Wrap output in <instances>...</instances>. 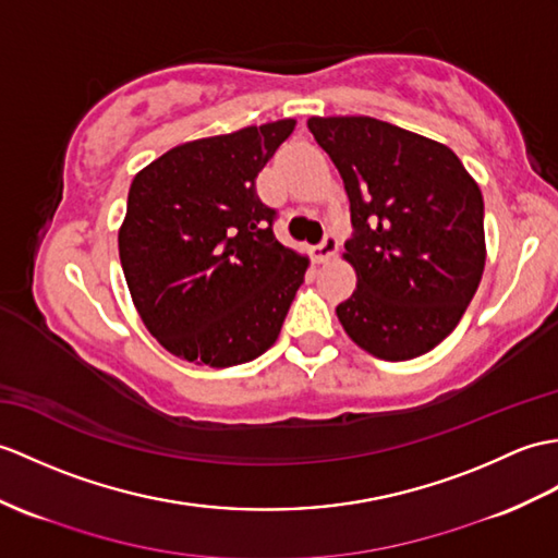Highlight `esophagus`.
<instances>
[{
  "label": "esophagus",
  "mask_w": 558,
  "mask_h": 558,
  "mask_svg": "<svg viewBox=\"0 0 558 558\" xmlns=\"http://www.w3.org/2000/svg\"><path fill=\"white\" fill-rule=\"evenodd\" d=\"M338 250H340L338 235H335V232H326V238H323L314 247V258L318 264H323V262H328V258L338 254Z\"/></svg>",
  "instance_id": "obj_1"
}]
</instances>
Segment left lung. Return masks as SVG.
I'll return each instance as SVG.
<instances>
[{
    "label": "left lung",
    "instance_id": "8db88e82",
    "mask_svg": "<svg viewBox=\"0 0 558 558\" xmlns=\"http://www.w3.org/2000/svg\"><path fill=\"white\" fill-rule=\"evenodd\" d=\"M344 180L356 290L338 318L385 361L416 359L459 326L485 268L481 187L449 147L368 116L308 119Z\"/></svg>",
    "mask_w": 558,
    "mask_h": 558
}]
</instances>
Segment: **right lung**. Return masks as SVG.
<instances>
[{
    "label": "right lung",
    "instance_id": "add662e5",
    "mask_svg": "<svg viewBox=\"0 0 558 558\" xmlns=\"http://www.w3.org/2000/svg\"><path fill=\"white\" fill-rule=\"evenodd\" d=\"M292 131L284 119L187 142L135 175L121 266L171 354L228 368L278 340L308 262L276 240L278 211L258 199L256 175Z\"/></svg>",
    "mask_w": 558,
    "mask_h": 558
}]
</instances>
